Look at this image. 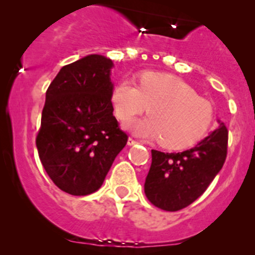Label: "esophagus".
<instances>
[{"label":"esophagus","mask_w":255,"mask_h":255,"mask_svg":"<svg viewBox=\"0 0 255 255\" xmlns=\"http://www.w3.org/2000/svg\"><path fill=\"white\" fill-rule=\"evenodd\" d=\"M136 144V140H134L133 137H128V145L131 146V145H135Z\"/></svg>","instance_id":"34e87169"}]
</instances>
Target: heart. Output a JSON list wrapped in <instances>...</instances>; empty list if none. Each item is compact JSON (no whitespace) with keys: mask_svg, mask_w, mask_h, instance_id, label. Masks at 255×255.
<instances>
[{"mask_svg":"<svg viewBox=\"0 0 255 255\" xmlns=\"http://www.w3.org/2000/svg\"><path fill=\"white\" fill-rule=\"evenodd\" d=\"M116 118L129 121L148 107L150 118L131 125L137 135L160 140L169 150L192 147L205 136L213 121V108L207 99L182 78L170 73L144 72L139 86L121 80L110 95Z\"/></svg>","mask_w":255,"mask_h":255,"instance_id":"obj_1","label":"heart"}]
</instances>
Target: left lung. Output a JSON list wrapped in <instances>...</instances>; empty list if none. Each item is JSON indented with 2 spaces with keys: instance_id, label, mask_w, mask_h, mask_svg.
Returning <instances> with one entry per match:
<instances>
[{
  "instance_id": "1",
  "label": "left lung",
  "mask_w": 255,
  "mask_h": 255,
  "mask_svg": "<svg viewBox=\"0 0 255 255\" xmlns=\"http://www.w3.org/2000/svg\"><path fill=\"white\" fill-rule=\"evenodd\" d=\"M228 150L224 124L189 150L164 153L152 150V163L145 180V194L164 211H178L206 191L221 171Z\"/></svg>"
}]
</instances>
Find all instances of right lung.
I'll return each instance as SVG.
<instances>
[{"label": "right lung", "instance_id": "1", "mask_svg": "<svg viewBox=\"0 0 255 255\" xmlns=\"http://www.w3.org/2000/svg\"><path fill=\"white\" fill-rule=\"evenodd\" d=\"M110 58L89 55L62 67L46 90L36 145L61 191H98L128 136L113 115Z\"/></svg>", "mask_w": 255, "mask_h": 255}]
</instances>
